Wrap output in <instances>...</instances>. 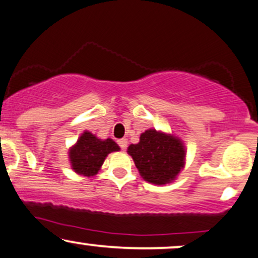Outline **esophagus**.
I'll list each match as a JSON object with an SVG mask.
<instances>
[{"instance_id": "obj_1", "label": "esophagus", "mask_w": 258, "mask_h": 258, "mask_svg": "<svg viewBox=\"0 0 258 258\" xmlns=\"http://www.w3.org/2000/svg\"><path fill=\"white\" fill-rule=\"evenodd\" d=\"M118 145H119V147L123 149H126V146H128V141H126L125 139H120V140H118Z\"/></svg>"}]
</instances>
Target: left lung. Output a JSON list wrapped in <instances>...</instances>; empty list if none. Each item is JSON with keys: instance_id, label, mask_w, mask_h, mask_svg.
<instances>
[{"instance_id": "left-lung-1", "label": "left lung", "mask_w": 258, "mask_h": 258, "mask_svg": "<svg viewBox=\"0 0 258 258\" xmlns=\"http://www.w3.org/2000/svg\"><path fill=\"white\" fill-rule=\"evenodd\" d=\"M128 153L146 182L164 185L176 179L185 163V147L176 136L146 130L140 142L130 145Z\"/></svg>"}]
</instances>
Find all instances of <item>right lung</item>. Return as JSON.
<instances>
[{"mask_svg":"<svg viewBox=\"0 0 258 258\" xmlns=\"http://www.w3.org/2000/svg\"><path fill=\"white\" fill-rule=\"evenodd\" d=\"M117 151L119 146L113 140H100L92 133L85 132L69 149V160L76 173L91 177L98 173L107 154Z\"/></svg>","mask_w":258,"mask_h":258,"instance_id":"1","label":"right lung"}]
</instances>
